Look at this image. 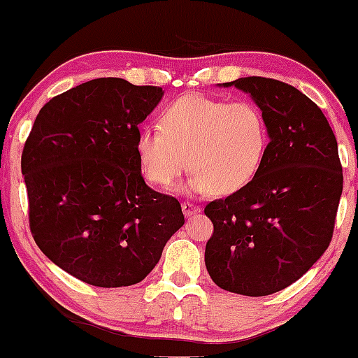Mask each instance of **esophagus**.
I'll return each mask as SVG.
<instances>
[{
  "label": "esophagus",
  "mask_w": 358,
  "mask_h": 358,
  "mask_svg": "<svg viewBox=\"0 0 358 358\" xmlns=\"http://www.w3.org/2000/svg\"><path fill=\"white\" fill-rule=\"evenodd\" d=\"M180 208H182V213L186 216H191V215H194V213H199L201 211V208L198 206V204L189 203V201H184V203L180 204Z\"/></svg>",
  "instance_id": "esophagus-1"
}]
</instances>
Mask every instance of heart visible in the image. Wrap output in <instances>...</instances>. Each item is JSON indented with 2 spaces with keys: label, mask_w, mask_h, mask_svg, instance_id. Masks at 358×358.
Here are the masks:
<instances>
[{
  "label": "heart",
  "mask_w": 358,
  "mask_h": 358,
  "mask_svg": "<svg viewBox=\"0 0 358 358\" xmlns=\"http://www.w3.org/2000/svg\"><path fill=\"white\" fill-rule=\"evenodd\" d=\"M267 148V120L257 104L204 94L169 103L159 128H142L135 140L138 164L152 184L169 189L191 167L184 191L218 196L245 189L259 174Z\"/></svg>",
  "instance_id": "1"
}]
</instances>
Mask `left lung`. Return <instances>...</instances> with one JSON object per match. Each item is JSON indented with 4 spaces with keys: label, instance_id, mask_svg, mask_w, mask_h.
<instances>
[{
    "label": "left lung",
    "instance_id": "8db88e82",
    "mask_svg": "<svg viewBox=\"0 0 358 358\" xmlns=\"http://www.w3.org/2000/svg\"><path fill=\"white\" fill-rule=\"evenodd\" d=\"M268 127L257 178L227 199L211 201L204 262L213 282L243 296H268L306 274L331 242L343 174L335 134L323 111L294 86L240 78Z\"/></svg>",
    "mask_w": 358,
    "mask_h": 358
}]
</instances>
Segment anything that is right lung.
Masks as SVG:
<instances>
[{
	"label": "right lung",
	"instance_id": "right-lung-1",
	"mask_svg": "<svg viewBox=\"0 0 358 358\" xmlns=\"http://www.w3.org/2000/svg\"><path fill=\"white\" fill-rule=\"evenodd\" d=\"M162 96L120 78L83 83L38 111L23 147L35 243L91 286L143 280L184 224L179 201L147 186L135 152Z\"/></svg>",
	"mask_w": 358,
	"mask_h": 358
}]
</instances>
